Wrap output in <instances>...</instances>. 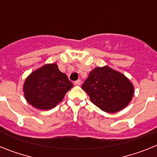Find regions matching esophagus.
<instances>
[{
    "label": "esophagus",
    "mask_w": 157,
    "mask_h": 157,
    "mask_svg": "<svg viewBox=\"0 0 157 157\" xmlns=\"http://www.w3.org/2000/svg\"><path fill=\"white\" fill-rule=\"evenodd\" d=\"M75 86H80L81 85V80H77V81H75Z\"/></svg>",
    "instance_id": "esophagus-1"
}]
</instances>
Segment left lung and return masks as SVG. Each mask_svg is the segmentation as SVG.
I'll return each mask as SVG.
<instances>
[{
    "instance_id": "obj_1",
    "label": "left lung",
    "mask_w": 157,
    "mask_h": 157,
    "mask_svg": "<svg viewBox=\"0 0 157 157\" xmlns=\"http://www.w3.org/2000/svg\"><path fill=\"white\" fill-rule=\"evenodd\" d=\"M91 102L104 112L115 113L130 103L134 96L133 84L124 75L105 66L90 72L82 86Z\"/></svg>"
}]
</instances>
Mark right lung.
<instances>
[{
    "mask_svg": "<svg viewBox=\"0 0 157 157\" xmlns=\"http://www.w3.org/2000/svg\"><path fill=\"white\" fill-rule=\"evenodd\" d=\"M73 87L67 76L62 73L56 63H48L33 71L23 85L25 99L41 110L56 107Z\"/></svg>",
    "mask_w": 157,
    "mask_h": 157,
    "instance_id": "1",
    "label": "right lung"
}]
</instances>
